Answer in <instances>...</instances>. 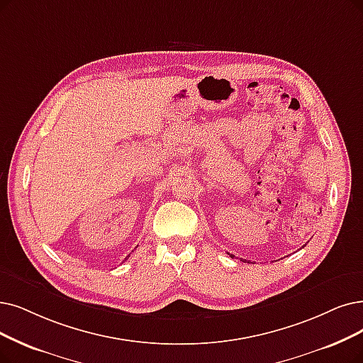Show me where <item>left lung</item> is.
<instances>
[{
  "instance_id": "left-lung-1",
  "label": "left lung",
  "mask_w": 363,
  "mask_h": 363,
  "mask_svg": "<svg viewBox=\"0 0 363 363\" xmlns=\"http://www.w3.org/2000/svg\"><path fill=\"white\" fill-rule=\"evenodd\" d=\"M230 256H232V255H230ZM232 257H234V256H232Z\"/></svg>"
}]
</instances>
